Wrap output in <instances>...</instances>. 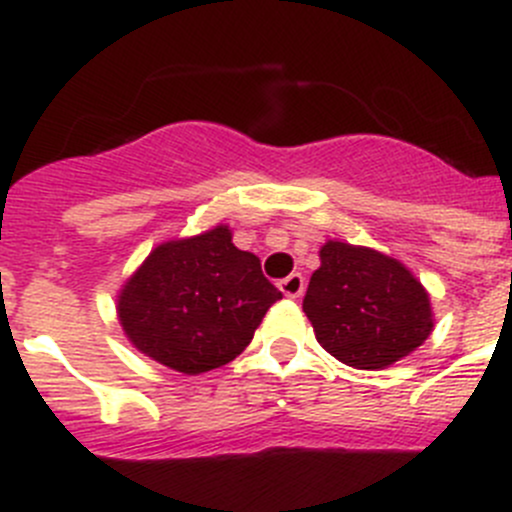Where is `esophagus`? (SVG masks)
Segmentation results:
<instances>
[{"label":"esophagus","mask_w":512,"mask_h":512,"mask_svg":"<svg viewBox=\"0 0 512 512\" xmlns=\"http://www.w3.org/2000/svg\"><path fill=\"white\" fill-rule=\"evenodd\" d=\"M278 288H281V293L286 298H298L303 293V288H306V278L301 273H291V276L278 283Z\"/></svg>","instance_id":"34e87169"}]
</instances>
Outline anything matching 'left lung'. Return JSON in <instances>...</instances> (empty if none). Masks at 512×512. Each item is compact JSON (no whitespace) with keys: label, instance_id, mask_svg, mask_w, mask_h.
Here are the masks:
<instances>
[{"label":"left lung","instance_id":"obj_1","mask_svg":"<svg viewBox=\"0 0 512 512\" xmlns=\"http://www.w3.org/2000/svg\"><path fill=\"white\" fill-rule=\"evenodd\" d=\"M308 281L303 311L316 341L341 363L381 371L426 343L430 296L398 258L328 239Z\"/></svg>","mask_w":512,"mask_h":512}]
</instances>
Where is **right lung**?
Masks as SVG:
<instances>
[{"label": "right lung", "instance_id": "right-lung-1", "mask_svg": "<svg viewBox=\"0 0 512 512\" xmlns=\"http://www.w3.org/2000/svg\"><path fill=\"white\" fill-rule=\"evenodd\" d=\"M226 224L156 246L116 293L131 346L171 371L199 376L234 361L281 291Z\"/></svg>", "mask_w": 512, "mask_h": 512}]
</instances>
